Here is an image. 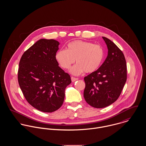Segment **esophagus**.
I'll return each mask as SVG.
<instances>
[{
    "mask_svg": "<svg viewBox=\"0 0 146 146\" xmlns=\"http://www.w3.org/2000/svg\"><path fill=\"white\" fill-rule=\"evenodd\" d=\"M71 81L72 82H75V81L78 80V78H75V77H73V76H71Z\"/></svg>",
    "mask_w": 146,
    "mask_h": 146,
    "instance_id": "esophagus-1",
    "label": "esophagus"
}]
</instances>
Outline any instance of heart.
<instances>
[{
    "mask_svg": "<svg viewBox=\"0 0 146 146\" xmlns=\"http://www.w3.org/2000/svg\"><path fill=\"white\" fill-rule=\"evenodd\" d=\"M104 57V51L101 46L91 42L80 40L70 42L66 50H58L56 58L64 69H68L76 61L77 64L71 69V72L79 75L85 71L92 73L101 66Z\"/></svg>",
    "mask_w": 146,
    "mask_h": 146,
    "instance_id": "heart-1",
    "label": "heart"
}]
</instances>
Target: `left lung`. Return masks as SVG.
<instances>
[{"label": "left lung", "instance_id": "left-lung-1", "mask_svg": "<svg viewBox=\"0 0 146 146\" xmlns=\"http://www.w3.org/2000/svg\"><path fill=\"white\" fill-rule=\"evenodd\" d=\"M102 38L108 48L107 57L97 70L84 78V99L90 106L97 108L115 102L127 79L126 63L123 52L108 38Z\"/></svg>", "mask_w": 146, "mask_h": 146}]
</instances>
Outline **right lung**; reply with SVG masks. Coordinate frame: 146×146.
I'll use <instances>...</instances> for the list:
<instances>
[{
    "label": "right lung",
    "instance_id": "right-lung-1",
    "mask_svg": "<svg viewBox=\"0 0 146 146\" xmlns=\"http://www.w3.org/2000/svg\"><path fill=\"white\" fill-rule=\"evenodd\" d=\"M59 44L54 39H40L23 53L19 63L18 82L23 94L29 104L44 112L61 107L65 88L71 83L56 58Z\"/></svg>",
    "mask_w": 146,
    "mask_h": 146
}]
</instances>
